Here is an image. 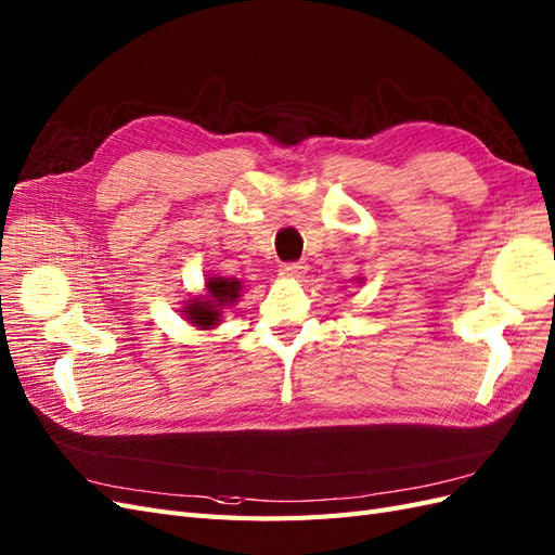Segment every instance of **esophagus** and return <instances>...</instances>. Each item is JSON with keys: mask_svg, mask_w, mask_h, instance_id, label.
<instances>
[{"mask_svg": "<svg viewBox=\"0 0 555 555\" xmlns=\"http://www.w3.org/2000/svg\"><path fill=\"white\" fill-rule=\"evenodd\" d=\"M302 264H299V262H286V264H281V269H279V272H281V276H286V279H299V276H302Z\"/></svg>", "mask_w": 555, "mask_h": 555, "instance_id": "34e87169", "label": "esophagus"}]
</instances>
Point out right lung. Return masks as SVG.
Here are the masks:
<instances>
[{
  "label": "right lung",
  "instance_id": "right-lung-1",
  "mask_svg": "<svg viewBox=\"0 0 555 555\" xmlns=\"http://www.w3.org/2000/svg\"><path fill=\"white\" fill-rule=\"evenodd\" d=\"M207 291H209V297L204 299V302H199V299H195L193 305L185 307L188 311V321L195 323L199 327H211L216 325L220 311L225 305L234 302L236 297H240V291H242V283L236 279H223V276H214L207 281Z\"/></svg>",
  "mask_w": 555,
  "mask_h": 555
}]
</instances>
